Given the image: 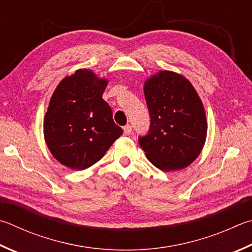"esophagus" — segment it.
<instances>
[{
  "mask_svg": "<svg viewBox=\"0 0 252 252\" xmlns=\"http://www.w3.org/2000/svg\"><path fill=\"white\" fill-rule=\"evenodd\" d=\"M123 132H125V134H126V135H129V134H131V132H132V126H131L130 125H126V126H123Z\"/></svg>",
  "mask_w": 252,
  "mask_h": 252,
  "instance_id": "esophagus-1",
  "label": "esophagus"
}]
</instances>
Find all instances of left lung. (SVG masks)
I'll return each mask as SVG.
<instances>
[{"label": "left lung", "mask_w": 252, "mask_h": 252, "mask_svg": "<svg viewBox=\"0 0 252 252\" xmlns=\"http://www.w3.org/2000/svg\"><path fill=\"white\" fill-rule=\"evenodd\" d=\"M144 95L150 129L139 136V143L146 158L165 172L189 166L207 134L204 106L194 87L183 76L164 70L145 82Z\"/></svg>", "instance_id": "left-lung-1"}]
</instances>
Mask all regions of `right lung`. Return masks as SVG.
Returning <instances> with one entry per match:
<instances>
[{"label":"right lung","mask_w":252,"mask_h":252,"mask_svg":"<svg viewBox=\"0 0 252 252\" xmlns=\"http://www.w3.org/2000/svg\"><path fill=\"white\" fill-rule=\"evenodd\" d=\"M108 81L77 70L57 86L44 119V135L54 158L72 170H85L106 154L123 130L102 99Z\"/></svg>","instance_id":"add662e5"}]
</instances>
